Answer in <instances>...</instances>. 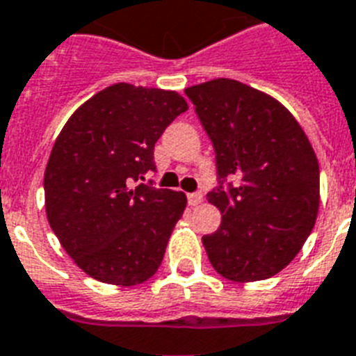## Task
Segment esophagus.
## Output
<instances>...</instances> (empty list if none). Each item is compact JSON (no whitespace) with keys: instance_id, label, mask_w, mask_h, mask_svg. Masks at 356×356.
Masks as SVG:
<instances>
[{"instance_id":"obj_1","label":"esophagus","mask_w":356,"mask_h":356,"mask_svg":"<svg viewBox=\"0 0 356 356\" xmlns=\"http://www.w3.org/2000/svg\"><path fill=\"white\" fill-rule=\"evenodd\" d=\"M202 200H204V195H202V193H191V195H187V202H189V205L202 204Z\"/></svg>"}]
</instances>
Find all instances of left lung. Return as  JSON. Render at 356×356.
<instances>
[{"mask_svg":"<svg viewBox=\"0 0 356 356\" xmlns=\"http://www.w3.org/2000/svg\"><path fill=\"white\" fill-rule=\"evenodd\" d=\"M216 154L207 200L222 224L202 238L214 271L233 282L275 277L298 254L320 204L315 151L277 99L218 78L185 89Z\"/></svg>","mask_w":356,"mask_h":356,"instance_id":"obj_1","label":"left lung"}]
</instances>
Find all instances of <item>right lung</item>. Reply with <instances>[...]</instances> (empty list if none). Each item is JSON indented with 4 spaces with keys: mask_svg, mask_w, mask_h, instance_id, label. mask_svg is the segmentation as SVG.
Returning a JSON list of instances; mask_svg holds the SVG:
<instances>
[{
    "mask_svg": "<svg viewBox=\"0 0 356 356\" xmlns=\"http://www.w3.org/2000/svg\"><path fill=\"white\" fill-rule=\"evenodd\" d=\"M187 102L172 90L111 85L61 129L45 169V209L63 249L89 277L136 286L158 271L187 198L140 184L154 143Z\"/></svg>",
    "mask_w": 356,
    "mask_h": 356,
    "instance_id": "right-lung-1",
    "label": "right lung"
}]
</instances>
